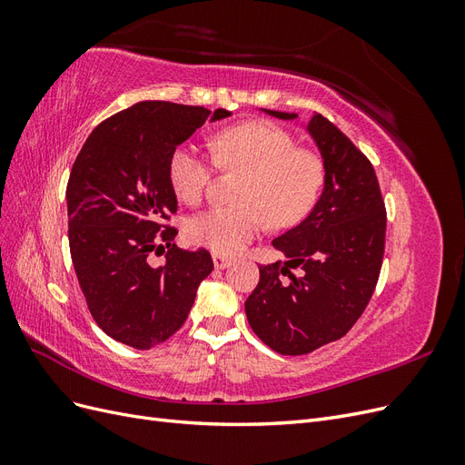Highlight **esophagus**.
<instances>
[{"label": "esophagus", "mask_w": 465, "mask_h": 465, "mask_svg": "<svg viewBox=\"0 0 465 465\" xmlns=\"http://www.w3.org/2000/svg\"><path fill=\"white\" fill-rule=\"evenodd\" d=\"M231 258L227 256H221V254H213V265L217 267V270H224V267L231 265Z\"/></svg>", "instance_id": "34e87169"}]
</instances>
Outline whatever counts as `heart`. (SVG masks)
<instances>
[{
    "label": "heart",
    "mask_w": 465,
    "mask_h": 465,
    "mask_svg": "<svg viewBox=\"0 0 465 465\" xmlns=\"http://www.w3.org/2000/svg\"><path fill=\"white\" fill-rule=\"evenodd\" d=\"M211 153L221 168H242L236 205L213 207L186 221V238L215 254H236L263 224L283 229L308 215L323 184V164L316 153L297 147L277 124L250 120L229 125L211 137ZM213 173L193 145H178L168 159V182L176 198L198 203Z\"/></svg>",
    "instance_id": "1"
}]
</instances>
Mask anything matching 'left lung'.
I'll return each mask as SVG.
<instances>
[{
	"instance_id": "8db88e82",
	"label": "left lung",
	"mask_w": 465,
	"mask_h": 465,
	"mask_svg": "<svg viewBox=\"0 0 465 465\" xmlns=\"http://www.w3.org/2000/svg\"><path fill=\"white\" fill-rule=\"evenodd\" d=\"M306 128L323 159V192L304 221L275 238L287 262L260 265V283L244 304L250 328L281 355L312 353L353 328L376 289L386 244L372 163L322 114Z\"/></svg>"
}]
</instances>
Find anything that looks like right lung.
Listing matches in <instances>:
<instances>
[{"label":"right lung","mask_w":465,"mask_h":465,"mask_svg":"<svg viewBox=\"0 0 465 465\" xmlns=\"http://www.w3.org/2000/svg\"><path fill=\"white\" fill-rule=\"evenodd\" d=\"M231 116L164 101H143L106 118L81 147L67 182L69 252L89 312L106 335L134 349L166 341L186 322L207 250H182L168 182L173 151L211 118ZM165 252L153 268L148 256Z\"/></svg>","instance_id":"right-lung-1"}]
</instances>
